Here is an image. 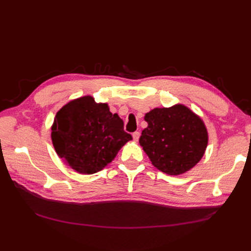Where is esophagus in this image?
I'll use <instances>...</instances> for the list:
<instances>
[{
    "label": "esophagus",
    "mask_w": 251,
    "mask_h": 251,
    "mask_svg": "<svg viewBox=\"0 0 251 251\" xmlns=\"http://www.w3.org/2000/svg\"><path fill=\"white\" fill-rule=\"evenodd\" d=\"M139 137H140V133H139V132L136 131V132L133 133V139H134L135 141H138Z\"/></svg>",
    "instance_id": "1"
}]
</instances>
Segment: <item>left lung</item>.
<instances>
[{"label":"left lung","mask_w":251,"mask_h":251,"mask_svg":"<svg viewBox=\"0 0 251 251\" xmlns=\"http://www.w3.org/2000/svg\"><path fill=\"white\" fill-rule=\"evenodd\" d=\"M148 127L139 143L155 168L169 175L183 174L200 161L208 136L203 121L182 104L147 113Z\"/></svg>","instance_id":"8db88e82"}]
</instances>
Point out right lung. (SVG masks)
<instances>
[{
  "label": "right lung",
  "mask_w": 251,
  "mask_h": 251,
  "mask_svg": "<svg viewBox=\"0 0 251 251\" xmlns=\"http://www.w3.org/2000/svg\"><path fill=\"white\" fill-rule=\"evenodd\" d=\"M51 138L60 158L76 172L90 175L109 164L132 136L107 103L85 96L57 112Z\"/></svg>",
  "instance_id": "1"
}]
</instances>
